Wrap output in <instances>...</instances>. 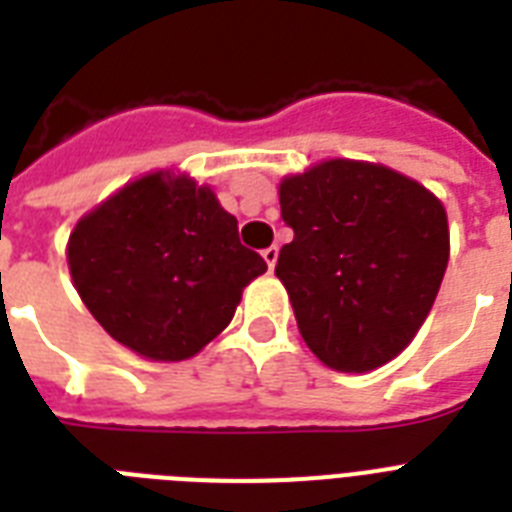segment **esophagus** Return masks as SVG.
Masks as SVG:
<instances>
[{
    "instance_id": "34e87169",
    "label": "esophagus",
    "mask_w": 512,
    "mask_h": 512,
    "mask_svg": "<svg viewBox=\"0 0 512 512\" xmlns=\"http://www.w3.org/2000/svg\"><path fill=\"white\" fill-rule=\"evenodd\" d=\"M263 260L268 263V268H276V260H279V247H268L263 249Z\"/></svg>"
}]
</instances>
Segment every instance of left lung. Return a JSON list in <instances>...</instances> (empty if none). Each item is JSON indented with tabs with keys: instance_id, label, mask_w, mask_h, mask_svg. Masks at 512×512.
I'll list each match as a JSON object with an SVG mask.
<instances>
[{
	"instance_id": "obj_1",
	"label": "left lung",
	"mask_w": 512,
	"mask_h": 512,
	"mask_svg": "<svg viewBox=\"0 0 512 512\" xmlns=\"http://www.w3.org/2000/svg\"><path fill=\"white\" fill-rule=\"evenodd\" d=\"M276 276L321 364L372 372L420 332L449 263L436 193L385 164L327 159L279 183Z\"/></svg>"
}]
</instances>
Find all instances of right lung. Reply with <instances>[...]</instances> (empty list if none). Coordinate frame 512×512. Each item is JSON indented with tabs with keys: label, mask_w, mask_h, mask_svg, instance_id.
Instances as JSON below:
<instances>
[{
	"label": "right lung",
	"mask_w": 512,
	"mask_h": 512,
	"mask_svg": "<svg viewBox=\"0 0 512 512\" xmlns=\"http://www.w3.org/2000/svg\"><path fill=\"white\" fill-rule=\"evenodd\" d=\"M66 260L95 321L148 361L196 356L268 271L215 191L175 170L148 172L79 217Z\"/></svg>",
	"instance_id": "right-lung-1"
}]
</instances>
